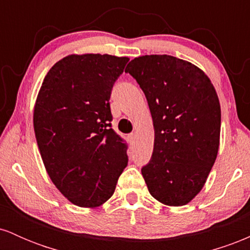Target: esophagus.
<instances>
[{
	"mask_svg": "<svg viewBox=\"0 0 250 250\" xmlns=\"http://www.w3.org/2000/svg\"><path fill=\"white\" fill-rule=\"evenodd\" d=\"M128 139H129V141H130V143H134V142H135V140H136V134H135V133L129 134Z\"/></svg>",
	"mask_w": 250,
	"mask_h": 250,
	"instance_id": "1",
	"label": "esophagus"
}]
</instances>
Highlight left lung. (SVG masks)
I'll return each instance as SVG.
<instances>
[{"label": "left lung", "mask_w": 250, "mask_h": 250, "mask_svg": "<svg viewBox=\"0 0 250 250\" xmlns=\"http://www.w3.org/2000/svg\"><path fill=\"white\" fill-rule=\"evenodd\" d=\"M145 93L155 131L150 161L141 171L149 193L185 206L200 193L216 160L221 108L209 77L170 55H146L125 68Z\"/></svg>", "instance_id": "1"}]
</instances>
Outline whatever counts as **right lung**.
<instances>
[{
    "mask_svg": "<svg viewBox=\"0 0 250 250\" xmlns=\"http://www.w3.org/2000/svg\"><path fill=\"white\" fill-rule=\"evenodd\" d=\"M128 57H63L45 75L34 130L50 180L74 205L95 208L111 197L127 167V143L111 128V89Z\"/></svg>",
    "mask_w": 250,
    "mask_h": 250,
    "instance_id": "obj_1",
    "label": "right lung"
}]
</instances>
